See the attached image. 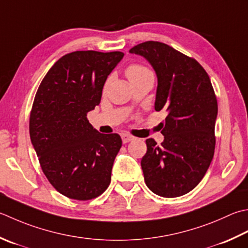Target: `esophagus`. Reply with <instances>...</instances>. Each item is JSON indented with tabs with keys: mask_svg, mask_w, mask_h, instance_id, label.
<instances>
[{
	"mask_svg": "<svg viewBox=\"0 0 248 248\" xmlns=\"http://www.w3.org/2000/svg\"><path fill=\"white\" fill-rule=\"evenodd\" d=\"M121 139H123L124 143H128V142H131V140H133L134 137H132V135H130L128 133H123L121 134Z\"/></svg>",
	"mask_w": 248,
	"mask_h": 248,
	"instance_id": "34e87169",
	"label": "esophagus"
}]
</instances>
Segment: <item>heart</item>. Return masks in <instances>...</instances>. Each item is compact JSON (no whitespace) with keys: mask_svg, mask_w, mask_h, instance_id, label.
Segmentation results:
<instances>
[{"mask_svg":"<svg viewBox=\"0 0 248 248\" xmlns=\"http://www.w3.org/2000/svg\"><path fill=\"white\" fill-rule=\"evenodd\" d=\"M150 73L152 72H150L147 67L140 64H131L127 67V70H125V75H127L128 79L130 81L140 78V77H142L146 74H150Z\"/></svg>","mask_w":248,"mask_h":248,"instance_id":"b5f03b06","label":"heart"}]
</instances>
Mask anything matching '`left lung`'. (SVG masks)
I'll return each mask as SVG.
<instances>
[{
	"mask_svg": "<svg viewBox=\"0 0 248 248\" xmlns=\"http://www.w3.org/2000/svg\"><path fill=\"white\" fill-rule=\"evenodd\" d=\"M146 59L157 75L155 109L166 110L164 140H146L144 179L154 193L175 198L191 191L214 157L217 100L205 70L195 60L160 42H145L129 50Z\"/></svg>",
	"mask_w": 248,
	"mask_h": 248,
	"instance_id": "left-lung-1",
	"label": "left lung"
}]
</instances>
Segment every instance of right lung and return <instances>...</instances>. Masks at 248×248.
<instances>
[{"label": "right lung", "instance_id": "right-lung-1", "mask_svg": "<svg viewBox=\"0 0 248 248\" xmlns=\"http://www.w3.org/2000/svg\"><path fill=\"white\" fill-rule=\"evenodd\" d=\"M120 51H74L60 58L42 80L30 115V138L44 174L61 195L90 200L110 183L121 147L118 134H103L87 119L100 104Z\"/></svg>", "mask_w": 248, "mask_h": 248}]
</instances>
